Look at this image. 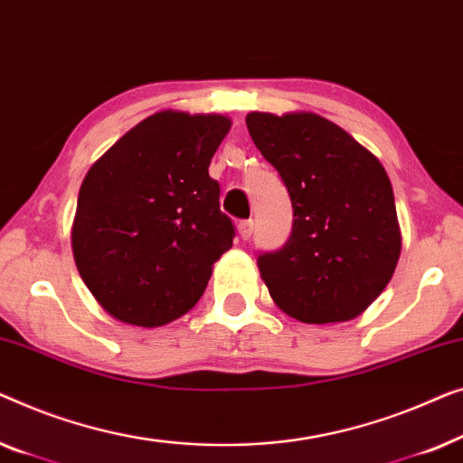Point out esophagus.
<instances>
[{"label":"esophagus","mask_w":463,"mask_h":463,"mask_svg":"<svg viewBox=\"0 0 463 463\" xmlns=\"http://www.w3.org/2000/svg\"><path fill=\"white\" fill-rule=\"evenodd\" d=\"M237 231H239V237L243 239V241L251 239V234H253V220H241V222L237 224Z\"/></svg>","instance_id":"1"}]
</instances>
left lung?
<instances>
[{"instance_id":"8db88e82","label":"left lung","mask_w":463,"mask_h":463,"mask_svg":"<svg viewBox=\"0 0 463 463\" xmlns=\"http://www.w3.org/2000/svg\"><path fill=\"white\" fill-rule=\"evenodd\" d=\"M245 121L294 207L285 245L258 256L270 298L302 323L359 317L390 283L401 256L386 169L321 115L250 113Z\"/></svg>"}]
</instances>
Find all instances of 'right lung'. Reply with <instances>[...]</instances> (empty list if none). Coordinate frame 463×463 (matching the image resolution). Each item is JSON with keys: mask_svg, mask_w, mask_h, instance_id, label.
<instances>
[{"mask_svg": "<svg viewBox=\"0 0 463 463\" xmlns=\"http://www.w3.org/2000/svg\"><path fill=\"white\" fill-rule=\"evenodd\" d=\"M224 115L161 110L121 136L83 178L73 222L77 270L117 321L161 327L203 296L234 226L210 161Z\"/></svg>", "mask_w": 463, "mask_h": 463, "instance_id": "right-lung-1", "label": "right lung"}]
</instances>
